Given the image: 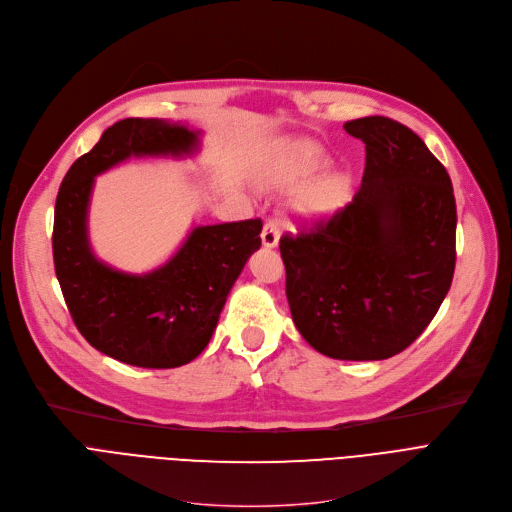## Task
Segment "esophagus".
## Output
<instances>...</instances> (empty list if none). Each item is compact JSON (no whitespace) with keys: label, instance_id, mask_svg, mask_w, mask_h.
<instances>
[{"label":"esophagus","instance_id":"1","mask_svg":"<svg viewBox=\"0 0 512 512\" xmlns=\"http://www.w3.org/2000/svg\"><path fill=\"white\" fill-rule=\"evenodd\" d=\"M280 241V224L276 220H267L261 232V243L267 249H274Z\"/></svg>","mask_w":512,"mask_h":512}]
</instances>
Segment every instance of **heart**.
I'll return each instance as SVG.
<instances>
[{
  "instance_id": "b5f03b06",
  "label": "heart",
  "mask_w": 512,
  "mask_h": 512,
  "mask_svg": "<svg viewBox=\"0 0 512 512\" xmlns=\"http://www.w3.org/2000/svg\"><path fill=\"white\" fill-rule=\"evenodd\" d=\"M329 164V154L317 142L300 140L290 144L278 164L271 170V181L282 187H296L309 181L319 170ZM352 177L344 170H327L315 181L306 185L298 199L296 208L306 218H325L342 210L352 199Z\"/></svg>"
}]
</instances>
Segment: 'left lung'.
I'll return each mask as SVG.
<instances>
[{
  "instance_id": "1",
  "label": "left lung",
  "mask_w": 512,
  "mask_h": 512,
  "mask_svg": "<svg viewBox=\"0 0 512 512\" xmlns=\"http://www.w3.org/2000/svg\"><path fill=\"white\" fill-rule=\"evenodd\" d=\"M344 129L366 144L362 185L329 218L280 238L296 329L335 360H385L416 342L455 271L451 177L389 117Z\"/></svg>"
}]
</instances>
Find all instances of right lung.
Listing matches in <instances>:
<instances>
[{
    "mask_svg": "<svg viewBox=\"0 0 512 512\" xmlns=\"http://www.w3.org/2000/svg\"><path fill=\"white\" fill-rule=\"evenodd\" d=\"M199 131L164 119L117 121L80 156L55 201L53 261L67 309L98 352L140 368H177L210 344L226 296L251 253L263 222L195 226L164 265L135 276L92 253L88 206L94 177L131 156H191Z\"/></svg>",
    "mask_w": 512,
    "mask_h": 512,
    "instance_id": "1",
    "label": "right lung"
}]
</instances>
